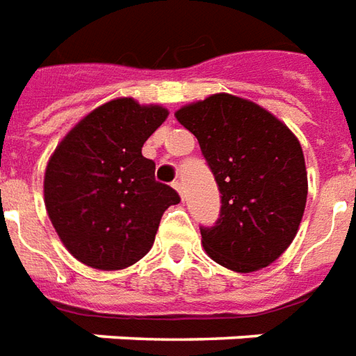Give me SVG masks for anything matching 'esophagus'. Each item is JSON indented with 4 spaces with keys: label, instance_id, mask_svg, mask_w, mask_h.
Wrapping results in <instances>:
<instances>
[{
    "label": "esophagus",
    "instance_id": "obj_1",
    "mask_svg": "<svg viewBox=\"0 0 356 356\" xmlns=\"http://www.w3.org/2000/svg\"><path fill=\"white\" fill-rule=\"evenodd\" d=\"M172 188L176 191H178V193H180V197L184 199V188H182V182H178V180H176V182H172Z\"/></svg>",
    "mask_w": 356,
    "mask_h": 356
}]
</instances>
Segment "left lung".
I'll return each instance as SVG.
<instances>
[{
  "instance_id": "left-lung-1",
  "label": "left lung",
  "mask_w": 356,
  "mask_h": 356,
  "mask_svg": "<svg viewBox=\"0 0 356 356\" xmlns=\"http://www.w3.org/2000/svg\"><path fill=\"white\" fill-rule=\"evenodd\" d=\"M197 138L220 191V214L201 226L209 257L236 272L274 263L299 230L307 203L303 149L254 103L216 93L176 113Z\"/></svg>"
}]
</instances>
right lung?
<instances>
[{"mask_svg":"<svg viewBox=\"0 0 356 356\" xmlns=\"http://www.w3.org/2000/svg\"><path fill=\"white\" fill-rule=\"evenodd\" d=\"M168 111L115 99L82 118L47 163L45 209L74 259L99 270L138 263L180 195L155 180L143 143Z\"/></svg>","mask_w":356,"mask_h":356,"instance_id":"add662e5","label":"right lung"}]
</instances>
